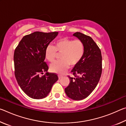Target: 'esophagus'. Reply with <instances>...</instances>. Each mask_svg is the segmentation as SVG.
<instances>
[{
  "label": "esophagus",
  "instance_id": "obj_1",
  "mask_svg": "<svg viewBox=\"0 0 126 126\" xmlns=\"http://www.w3.org/2000/svg\"><path fill=\"white\" fill-rule=\"evenodd\" d=\"M63 77V76H62V75H58V78H59V79H61V78H62Z\"/></svg>",
  "mask_w": 126,
  "mask_h": 126
}]
</instances>
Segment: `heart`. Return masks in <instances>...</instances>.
Returning <instances> with one entry per match:
<instances>
[{"instance_id": "1", "label": "heart", "mask_w": 126, "mask_h": 126, "mask_svg": "<svg viewBox=\"0 0 126 126\" xmlns=\"http://www.w3.org/2000/svg\"><path fill=\"white\" fill-rule=\"evenodd\" d=\"M84 43L81 40L62 38L55 42L54 46L49 44L47 47L45 57L49 62H53L57 52L61 53V59L53 63L50 66V69L55 73L63 74L70 65L74 66L80 62L84 55Z\"/></svg>"}]
</instances>
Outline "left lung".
I'll use <instances>...</instances> for the list:
<instances>
[{
  "label": "left lung",
  "mask_w": 126,
  "mask_h": 126,
  "mask_svg": "<svg viewBox=\"0 0 126 126\" xmlns=\"http://www.w3.org/2000/svg\"><path fill=\"white\" fill-rule=\"evenodd\" d=\"M73 35L83 42L84 54L72 70L74 77L68 76L70 82L65 92L70 98L78 101L86 98L96 87L102 74V57L99 48L91 37L80 32Z\"/></svg>",
  "instance_id": "1"
}]
</instances>
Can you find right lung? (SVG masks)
I'll list each match as a JSON object with an SVG mask.
<instances>
[{"label": "right lung", "mask_w": 126, "mask_h": 126, "mask_svg": "<svg viewBox=\"0 0 126 126\" xmlns=\"http://www.w3.org/2000/svg\"><path fill=\"white\" fill-rule=\"evenodd\" d=\"M58 34L35 32L25 35L14 50L16 79L23 91L32 98L47 96L58 79L56 73H48V66L44 61L46 48ZM40 74L44 75L40 77Z\"/></svg>", "instance_id": "1"}]
</instances>
